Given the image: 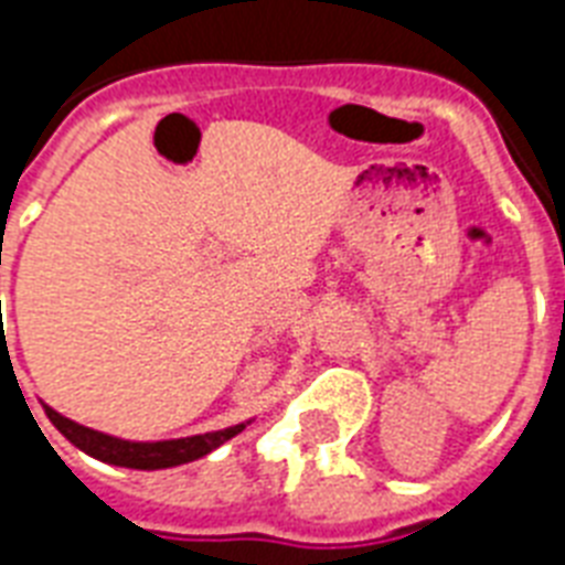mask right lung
<instances>
[{"mask_svg": "<svg viewBox=\"0 0 565 565\" xmlns=\"http://www.w3.org/2000/svg\"><path fill=\"white\" fill-rule=\"evenodd\" d=\"M46 416L73 446H78L82 451L96 457V460L128 466V469H167V466L190 463L195 457L211 455L213 448H220L225 439L237 437L239 430L246 428V425H234V428L199 434V437L188 439H170V443H128V439L108 437V434H99V430L75 425L73 419H66V416L55 413L52 407H46Z\"/></svg>", "mask_w": 565, "mask_h": 565, "instance_id": "add662e5", "label": "right lung"}]
</instances>
